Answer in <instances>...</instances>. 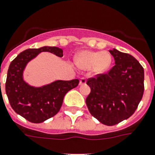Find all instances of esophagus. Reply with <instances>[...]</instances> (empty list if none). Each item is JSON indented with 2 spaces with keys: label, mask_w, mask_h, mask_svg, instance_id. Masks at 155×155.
<instances>
[{
  "label": "esophagus",
  "mask_w": 155,
  "mask_h": 155,
  "mask_svg": "<svg viewBox=\"0 0 155 155\" xmlns=\"http://www.w3.org/2000/svg\"><path fill=\"white\" fill-rule=\"evenodd\" d=\"M86 84V79L85 78H81V80H80V85H85Z\"/></svg>",
  "instance_id": "1"
}]
</instances>
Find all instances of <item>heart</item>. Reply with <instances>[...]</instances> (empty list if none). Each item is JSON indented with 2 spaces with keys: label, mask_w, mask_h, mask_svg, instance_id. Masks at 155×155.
Listing matches in <instances>:
<instances>
[{
  "label": "heart",
  "mask_w": 155,
  "mask_h": 155,
  "mask_svg": "<svg viewBox=\"0 0 155 155\" xmlns=\"http://www.w3.org/2000/svg\"><path fill=\"white\" fill-rule=\"evenodd\" d=\"M111 62L112 57L107 51L95 52L84 50L80 52L74 57V63L78 68L83 70L91 69L93 73L96 74L106 73L111 67Z\"/></svg>",
  "instance_id": "heart-1"
}]
</instances>
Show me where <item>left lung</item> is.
Wrapping results in <instances>:
<instances>
[{"label": "left lung", "mask_w": 155, "mask_h": 155, "mask_svg": "<svg viewBox=\"0 0 155 155\" xmlns=\"http://www.w3.org/2000/svg\"><path fill=\"white\" fill-rule=\"evenodd\" d=\"M115 65L108 74L88 80L91 93L85 102L91 114L100 123L112 126L134 113L144 91V70L132 55L109 50Z\"/></svg>", "instance_id": "left-lung-1"}]
</instances>
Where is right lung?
Returning <instances> with one entry per match:
<instances>
[{"mask_svg": "<svg viewBox=\"0 0 155 155\" xmlns=\"http://www.w3.org/2000/svg\"><path fill=\"white\" fill-rule=\"evenodd\" d=\"M42 52H48L63 57V49L44 46L28 48L17 55L10 64L6 82V92L11 107L28 121L40 123L56 115L69 91L79 85V80H56L41 86L31 85L25 81L24 71L31 60Z\"/></svg>", "mask_w": 155, "mask_h": 155, "instance_id": "1", "label": "right lung"}]
</instances>
